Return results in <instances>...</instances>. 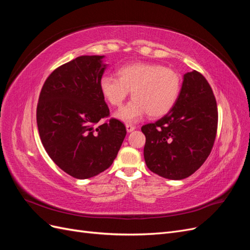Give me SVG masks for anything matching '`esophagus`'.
<instances>
[{"label":"esophagus","mask_w":250,"mask_h":250,"mask_svg":"<svg viewBox=\"0 0 250 250\" xmlns=\"http://www.w3.org/2000/svg\"><path fill=\"white\" fill-rule=\"evenodd\" d=\"M135 129V127L133 125H130V124H126V130L127 132H131Z\"/></svg>","instance_id":"obj_1"}]
</instances>
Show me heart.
Wrapping results in <instances>:
<instances>
[{
	"label": "heart",
	"mask_w": 250,
	"mask_h": 250,
	"mask_svg": "<svg viewBox=\"0 0 250 250\" xmlns=\"http://www.w3.org/2000/svg\"><path fill=\"white\" fill-rule=\"evenodd\" d=\"M118 79L103 76L100 90L112 106L119 107L129 92L133 99L120 108L115 117L126 123H134L148 113L160 118L175 105L180 93L181 80L177 72L157 63L138 62L120 67Z\"/></svg>",
	"instance_id": "obj_1"
}]
</instances>
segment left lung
Here are the masks:
<instances>
[{
    "instance_id": "left-lung-1",
    "label": "left lung",
    "mask_w": 250,
    "mask_h": 250,
    "mask_svg": "<svg viewBox=\"0 0 250 250\" xmlns=\"http://www.w3.org/2000/svg\"><path fill=\"white\" fill-rule=\"evenodd\" d=\"M217 125V103L208 82L197 71L186 73L173 108L155 123L142 127L147 167L172 180L192 175L210 153Z\"/></svg>"
}]
</instances>
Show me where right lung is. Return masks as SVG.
<instances>
[{"label": "right lung", "mask_w": 250, "mask_h": 250, "mask_svg": "<svg viewBox=\"0 0 250 250\" xmlns=\"http://www.w3.org/2000/svg\"><path fill=\"white\" fill-rule=\"evenodd\" d=\"M105 56L83 55L60 65L47 78L36 109L47 153L69 175L86 179L108 169L125 139L126 128L110 119L95 128L109 109L100 90Z\"/></svg>", "instance_id": "add662e5"}]
</instances>
